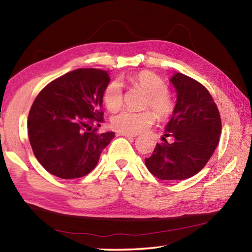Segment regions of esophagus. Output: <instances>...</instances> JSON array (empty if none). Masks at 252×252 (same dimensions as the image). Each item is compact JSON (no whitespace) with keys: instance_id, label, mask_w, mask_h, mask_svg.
Returning a JSON list of instances; mask_svg holds the SVG:
<instances>
[{"instance_id":"1","label":"esophagus","mask_w":252,"mask_h":252,"mask_svg":"<svg viewBox=\"0 0 252 252\" xmlns=\"http://www.w3.org/2000/svg\"><path fill=\"white\" fill-rule=\"evenodd\" d=\"M117 135H122V136H126V138H135V134H131V133H125V132H117Z\"/></svg>"}]
</instances>
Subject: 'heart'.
Instances as JSON below:
<instances>
[{
	"label": "heart",
	"mask_w": 252,
	"mask_h": 252,
	"mask_svg": "<svg viewBox=\"0 0 252 252\" xmlns=\"http://www.w3.org/2000/svg\"><path fill=\"white\" fill-rule=\"evenodd\" d=\"M127 82L131 87L139 89L147 94L144 106L155 110L157 116L161 119L170 117L174 111L173 97L168 92V84L165 81L151 71H141L127 76ZM102 100L105 108L110 112H117L123 103V92L121 85L117 81L106 85ZM156 120V114L151 110H144L140 112L125 110L111 120L114 130L125 133H140L147 130Z\"/></svg>",
	"instance_id": "b5f03b06"
}]
</instances>
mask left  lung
Returning a JSON list of instances; mask_svg holds the SVG:
<instances>
[{"label": "left lung", "instance_id": "1", "mask_svg": "<svg viewBox=\"0 0 252 252\" xmlns=\"http://www.w3.org/2000/svg\"><path fill=\"white\" fill-rule=\"evenodd\" d=\"M171 82L177 91V103L164 136L173 142L157 143L146 159L149 171L160 180H185L201 171L215 152L221 134L219 110L203 85L182 73Z\"/></svg>", "mask_w": 252, "mask_h": 252}]
</instances>
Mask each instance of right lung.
<instances>
[{
	"label": "right lung",
	"instance_id": "1",
	"mask_svg": "<svg viewBox=\"0 0 252 252\" xmlns=\"http://www.w3.org/2000/svg\"><path fill=\"white\" fill-rule=\"evenodd\" d=\"M106 71L78 69L53 80L34 100L28 119L34 156L46 171L61 179L90 173L114 132L99 133Z\"/></svg>",
	"mask_w": 252,
	"mask_h": 252
}]
</instances>
